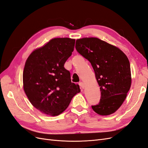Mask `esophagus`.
Wrapping results in <instances>:
<instances>
[{
	"mask_svg": "<svg viewBox=\"0 0 148 148\" xmlns=\"http://www.w3.org/2000/svg\"><path fill=\"white\" fill-rule=\"evenodd\" d=\"M79 85L80 88H81L82 89H84L85 88V84L84 83H83V82H80L79 83Z\"/></svg>",
	"mask_w": 148,
	"mask_h": 148,
	"instance_id": "esophagus-1",
	"label": "esophagus"
}]
</instances>
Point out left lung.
<instances>
[{
    "instance_id": "obj_1",
    "label": "left lung",
    "mask_w": 148,
    "mask_h": 148,
    "mask_svg": "<svg viewBox=\"0 0 148 148\" xmlns=\"http://www.w3.org/2000/svg\"><path fill=\"white\" fill-rule=\"evenodd\" d=\"M76 49L88 60L100 86L99 104L92 110L101 115L115 112L126 99L132 84L130 64L119 48L97 38L77 39Z\"/></svg>"
}]
</instances>
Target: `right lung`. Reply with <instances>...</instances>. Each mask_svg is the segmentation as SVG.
Returning a JSON list of instances; mask_svg holds the SVG:
<instances>
[{
  "mask_svg": "<svg viewBox=\"0 0 148 148\" xmlns=\"http://www.w3.org/2000/svg\"><path fill=\"white\" fill-rule=\"evenodd\" d=\"M75 39L56 38L35 49L25 62L23 89L35 108L50 116L62 114L73 96L80 92L78 84L71 82L64 68L74 50Z\"/></svg>",
  "mask_w": 148,
  "mask_h": 148,
  "instance_id": "obj_1",
  "label": "right lung"
}]
</instances>
